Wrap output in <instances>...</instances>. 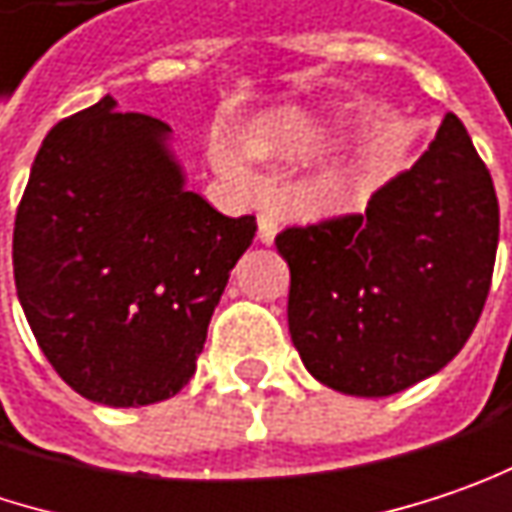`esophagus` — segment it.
Segmentation results:
<instances>
[{"mask_svg": "<svg viewBox=\"0 0 512 512\" xmlns=\"http://www.w3.org/2000/svg\"><path fill=\"white\" fill-rule=\"evenodd\" d=\"M256 221H259V241L262 244H271L276 238V230H279V218H276L271 209H262L256 215Z\"/></svg>", "mask_w": 512, "mask_h": 512, "instance_id": "obj_1", "label": "esophagus"}]
</instances>
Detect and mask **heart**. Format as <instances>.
I'll use <instances>...</instances> for the list:
<instances>
[{
	"label": "heart",
	"instance_id": "b5f03b06",
	"mask_svg": "<svg viewBox=\"0 0 512 512\" xmlns=\"http://www.w3.org/2000/svg\"><path fill=\"white\" fill-rule=\"evenodd\" d=\"M317 139V128L306 119H279L259 130V142L265 145H285V148H306ZM212 157L218 165H230L227 148H212Z\"/></svg>",
	"mask_w": 512,
	"mask_h": 512
}]
</instances>
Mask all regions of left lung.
<instances>
[{"label":"left lung","mask_w":512,"mask_h":512,"mask_svg":"<svg viewBox=\"0 0 512 512\" xmlns=\"http://www.w3.org/2000/svg\"><path fill=\"white\" fill-rule=\"evenodd\" d=\"M498 198L455 113L364 212L285 227L288 329L306 370L349 396H390L443 370L493 282Z\"/></svg>","instance_id":"left-lung-1"}]
</instances>
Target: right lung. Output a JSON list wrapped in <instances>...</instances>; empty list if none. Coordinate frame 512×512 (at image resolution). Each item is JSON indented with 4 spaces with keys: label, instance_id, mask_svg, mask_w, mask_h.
Returning a JSON list of instances; mask_svg holds the SVG:
<instances>
[{
    "label": "right lung",
    "instance_id": "obj_1",
    "mask_svg": "<svg viewBox=\"0 0 512 512\" xmlns=\"http://www.w3.org/2000/svg\"><path fill=\"white\" fill-rule=\"evenodd\" d=\"M168 125L98 104L43 139L14 224L28 326L84 399L130 408L195 376L206 326L256 218L183 189Z\"/></svg>",
    "mask_w": 512,
    "mask_h": 512
}]
</instances>
